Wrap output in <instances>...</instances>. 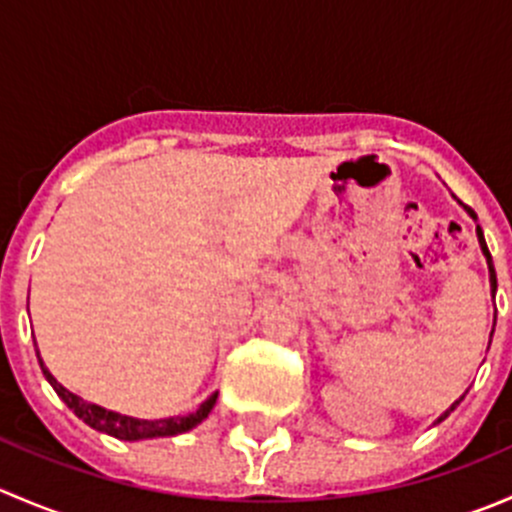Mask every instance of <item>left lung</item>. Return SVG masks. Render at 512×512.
I'll return each instance as SVG.
<instances>
[{
    "instance_id": "left-lung-1",
    "label": "left lung",
    "mask_w": 512,
    "mask_h": 512,
    "mask_svg": "<svg viewBox=\"0 0 512 512\" xmlns=\"http://www.w3.org/2000/svg\"><path fill=\"white\" fill-rule=\"evenodd\" d=\"M463 210H466V213L471 215L473 220H478V218H476V213H473L471 208H466V205H463ZM476 235H478V245H480V252H483L485 262H488V275H490V294H493V299H495V289H498V280H495V267H493V257H490V252H488V245H485V237H483V230H480V225H476ZM493 329H495V317H493ZM490 337H493V332H490ZM488 347H490V342H488ZM466 394H468V391H466ZM466 394H463V396H466ZM463 396H461V399H458V401H453V404L448 406V409L443 411V414L438 416L436 421H433V423H441V421H446V418L451 416V411L456 409L458 404H461V401H463Z\"/></svg>"
}]
</instances>
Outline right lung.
Instances as JSON below:
<instances>
[{"instance_id": "1", "label": "right lung", "mask_w": 512, "mask_h": 512, "mask_svg": "<svg viewBox=\"0 0 512 512\" xmlns=\"http://www.w3.org/2000/svg\"><path fill=\"white\" fill-rule=\"evenodd\" d=\"M34 347H36V342H34ZM36 356H39V349H36ZM39 366H41V371H44L46 381H49V384L54 386L56 394H59V399L64 401V404L69 406V409L74 411L81 421L89 423V426L96 428V431L108 433V436H113V438H121V441H146V438L178 436V433H185V431H190V428L198 426V423H203L205 418H208L210 411L215 409V401H218V391H215V394H210L208 399H205L203 404H200L198 409L188 416L133 418V416L118 414V411L103 409V406H98V404H89V401H84L81 396L71 394V391L66 389V386H61L59 381L54 379V374L46 369L44 361H41V356H39Z\"/></svg>"}]
</instances>
